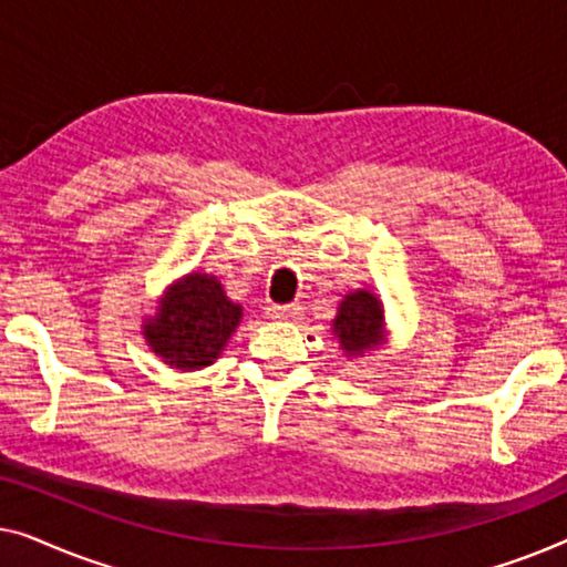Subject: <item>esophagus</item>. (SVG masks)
Instances as JSON below:
<instances>
[{
  "label": "esophagus",
  "instance_id": "esophagus-1",
  "mask_svg": "<svg viewBox=\"0 0 567 567\" xmlns=\"http://www.w3.org/2000/svg\"><path fill=\"white\" fill-rule=\"evenodd\" d=\"M268 315L276 317V320H299L301 307L299 305H270Z\"/></svg>",
  "mask_w": 567,
  "mask_h": 567
}]
</instances>
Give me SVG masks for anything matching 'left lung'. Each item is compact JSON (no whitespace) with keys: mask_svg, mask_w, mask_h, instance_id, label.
Returning a JSON list of instances; mask_svg holds the SVG:
<instances>
[{"mask_svg":"<svg viewBox=\"0 0 567 567\" xmlns=\"http://www.w3.org/2000/svg\"><path fill=\"white\" fill-rule=\"evenodd\" d=\"M336 332L348 353L369 351L382 336V301L369 291L348 293L338 309Z\"/></svg>","mask_w":567,"mask_h":567,"instance_id":"left-lung-1","label":"left lung"}]
</instances>
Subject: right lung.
I'll return each instance as SVG.
<instances>
[{
	"label": "right lung",
	"instance_id": "1",
	"mask_svg": "<svg viewBox=\"0 0 567 567\" xmlns=\"http://www.w3.org/2000/svg\"><path fill=\"white\" fill-rule=\"evenodd\" d=\"M243 307L224 297L214 276L190 274L169 291L146 340L175 369L208 367L235 332Z\"/></svg>",
	"mask_w": 567,
	"mask_h": 567
}]
</instances>
